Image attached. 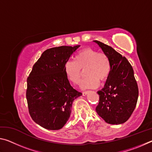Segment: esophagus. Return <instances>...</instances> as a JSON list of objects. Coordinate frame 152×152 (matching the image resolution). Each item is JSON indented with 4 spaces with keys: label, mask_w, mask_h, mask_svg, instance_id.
<instances>
[{
    "label": "esophagus",
    "mask_w": 152,
    "mask_h": 152,
    "mask_svg": "<svg viewBox=\"0 0 152 152\" xmlns=\"http://www.w3.org/2000/svg\"><path fill=\"white\" fill-rule=\"evenodd\" d=\"M88 91L83 92H82V95H83V96H85V95H86L87 94H88Z\"/></svg>",
    "instance_id": "1"
}]
</instances>
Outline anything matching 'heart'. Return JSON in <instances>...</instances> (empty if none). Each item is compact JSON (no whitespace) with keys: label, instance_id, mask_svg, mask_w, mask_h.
<instances>
[{"label":"heart","instance_id":"b5f03b06","mask_svg":"<svg viewBox=\"0 0 152 152\" xmlns=\"http://www.w3.org/2000/svg\"><path fill=\"white\" fill-rule=\"evenodd\" d=\"M109 58L104 52H98L92 48H85L80 51L74 58V61H67L64 70L70 83L78 84L80 82L82 71H84L86 78L82 81L83 88H94L104 82L110 73Z\"/></svg>","mask_w":152,"mask_h":152}]
</instances>
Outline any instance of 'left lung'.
<instances>
[{"label":"left lung","mask_w":152,"mask_h":152,"mask_svg":"<svg viewBox=\"0 0 152 152\" xmlns=\"http://www.w3.org/2000/svg\"><path fill=\"white\" fill-rule=\"evenodd\" d=\"M109 58L110 73L104 88L98 91L99 102L96 111L109 124H122L131 117L138 99V86L130 63L114 49L94 41Z\"/></svg>","instance_id":"left-lung-1"}]
</instances>
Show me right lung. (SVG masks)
<instances>
[{"label":"right lung","instance_id":"add662e5","mask_svg":"<svg viewBox=\"0 0 152 152\" xmlns=\"http://www.w3.org/2000/svg\"><path fill=\"white\" fill-rule=\"evenodd\" d=\"M80 45L45 50L27 78L26 98L31 117L49 130L62 128L70 117L72 105L82 94L70 85L64 66Z\"/></svg>","mask_w":152,"mask_h":152}]
</instances>
